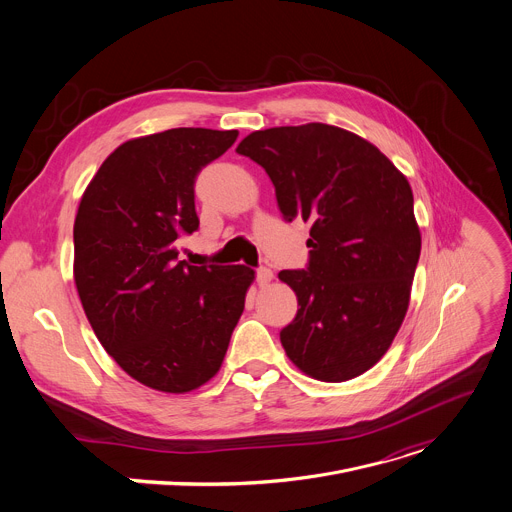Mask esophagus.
Wrapping results in <instances>:
<instances>
[{
	"label": "esophagus",
	"mask_w": 512,
	"mask_h": 512,
	"mask_svg": "<svg viewBox=\"0 0 512 512\" xmlns=\"http://www.w3.org/2000/svg\"><path fill=\"white\" fill-rule=\"evenodd\" d=\"M255 280L263 288V286H267L273 280V271L269 267H257L255 269Z\"/></svg>",
	"instance_id": "1"
}]
</instances>
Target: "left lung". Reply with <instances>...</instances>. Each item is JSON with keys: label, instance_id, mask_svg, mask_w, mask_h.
<instances>
[{"label": "left lung", "instance_id": "obj_1", "mask_svg": "<svg viewBox=\"0 0 512 512\" xmlns=\"http://www.w3.org/2000/svg\"><path fill=\"white\" fill-rule=\"evenodd\" d=\"M286 222H312L308 263L280 280L298 298L280 331L288 357L322 382L376 365L404 320L421 232L406 177L361 136L329 124L277 126L243 138Z\"/></svg>", "mask_w": 512, "mask_h": 512}]
</instances>
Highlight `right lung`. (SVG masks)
Listing matches in <instances>:
<instances>
[{"instance_id":"add662e5","label":"right lung","mask_w":512,"mask_h":512,"mask_svg":"<svg viewBox=\"0 0 512 512\" xmlns=\"http://www.w3.org/2000/svg\"><path fill=\"white\" fill-rule=\"evenodd\" d=\"M237 130L171 128L120 145L81 198L75 284L96 337L130 378L183 394L222 365L255 271L188 265L177 241L198 230V173Z\"/></svg>"}]
</instances>
